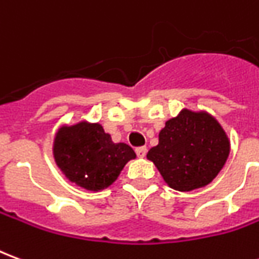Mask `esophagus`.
I'll return each mask as SVG.
<instances>
[{
	"instance_id": "34e87169",
	"label": "esophagus",
	"mask_w": 259,
	"mask_h": 259,
	"mask_svg": "<svg viewBox=\"0 0 259 259\" xmlns=\"http://www.w3.org/2000/svg\"><path fill=\"white\" fill-rule=\"evenodd\" d=\"M136 154H137V157L139 158H144L147 154V147H139V148L136 150Z\"/></svg>"
}]
</instances>
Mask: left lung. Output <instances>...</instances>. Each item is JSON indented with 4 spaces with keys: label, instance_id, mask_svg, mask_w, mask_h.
I'll list each match as a JSON object with an SVG mask.
<instances>
[{
    "label": "left lung",
    "instance_id": "1",
    "mask_svg": "<svg viewBox=\"0 0 259 259\" xmlns=\"http://www.w3.org/2000/svg\"><path fill=\"white\" fill-rule=\"evenodd\" d=\"M158 146L147 154L165 183L178 191L205 187L228 161L230 140L205 111L182 109L159 132Z\"/></svg>",
    "mask_w": 259,
    "mask_h": 259
}]
</instances>
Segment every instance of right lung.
Wrapping results in <instances>:
<instances>
[{"instance_id": "obj_1", "label": "right lung", "mask_w": 259, "mask_h": 259, "mask_svg": "<svg viewBox=\"0 0 259 259\" xmlns=\"http://www.w3.org/2000/svg\"><path fill=\"white\" fill-rule=\"evenodd\" d=\"M54 159L65 178L81 189L101 191L116 182L136 152L124 143H113L100 123L81 120L64 124L55 135Z\"/></svg>"}]
</instances>
